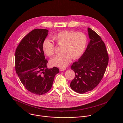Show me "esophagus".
<instances>
[{"instance_id":"34e87169","label":"esophagus","mask_w":123,"mask_h":123,"mask_svg":"<svg viewBox=\"0 0 123 123\" xmlns=\"http://www.w3.org/2000/svg\"><path fill=\"white\" fill-rule=\"evenodd\" d=\"M66 68H59V70L60 71H64L65 70H66Z\"/></svg>"}]
</instances>
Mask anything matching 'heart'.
I'll use <instances>...</instances> for the list:
<instances>
[{
  "mask_svg": "<svg viewBox=\"0 0 123 123\" xmlns=\"http://www.w3.org/2000/svg\"><path fill=\"white\" fill-rule=\"evenodd\" d=\"M52 39L57 45L61 46V54L52 58L49 62L52 66L60 68L67 66L72 58H79L83 55L87 43V37L84 33L68 30L57 33L52 37ZM42 47L47 56L50 57L54 55L55 46L49 39L43 41Z\"/></svg>",
  "mask_w": 123,
  "mask_h": 123,
  "instance_id": "1",
  "label": "heart"
}]
</instances>
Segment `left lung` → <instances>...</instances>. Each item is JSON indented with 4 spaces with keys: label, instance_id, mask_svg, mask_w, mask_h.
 <instances>
[{
    "label": "left lung",
    "instance_id": "1",
    "mask_svg": "<svg viewBox=\"0 0 123 123\" xmlns=\"http://www.w3.org/2000/svg\"><path fill=\"white\" fill-rule=\"evenodd\" d=\"M87 31L90 41L84 53L71 68L75 76L70 86L78 93L95 88L102 80L109 62L107 49L101 38L91 28H87Z\"/></svg>",
    "mask_w": 123,
    "mask_h": 123
}]
</instances>
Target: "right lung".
Wrapping results in <instances>:
<instances>
[{"instance_id": "obj_1", "label": "right lung", "mask_w": 123, "mask_h": 123, "mask_svg": "<svg viewBox=\"0 0 123 123\" xmlns=\"http://www.w3.org/2000/svg\"><path fill=\"white\" fill-rule=\"evenodd\" d=\"M48 32L44 29L32 30L22 39L15 50L16 74L25 88L37 95L49 92L55 75L59 73L58 68H47L48 61L42 46Z\"/></svg>"}]
</instances>
